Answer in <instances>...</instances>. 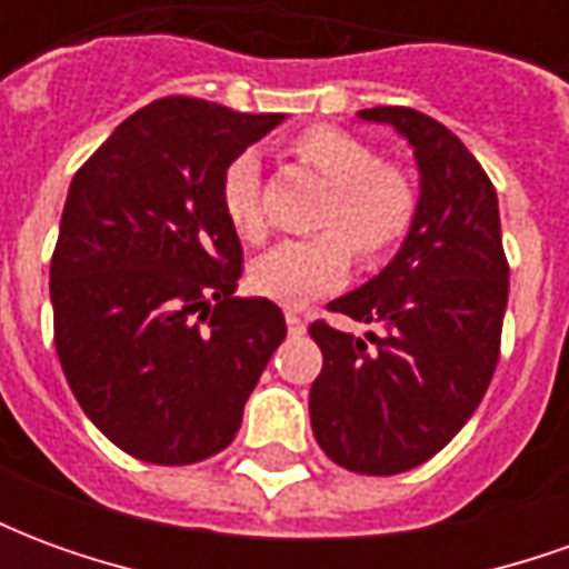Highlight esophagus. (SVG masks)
<instances>
[{"mask_svg":"<svg viewBox=\"0 0 569 569\" xmlns=\"http://www.w3.org/2000/svg\"><path fill=\"white\" fill-rule=\"evenodd\" d=\"M286 329H289V335H292V338H298V335L308 332V322L301 320L298 313H292V310H286Z\"/></svg>","mask_w":569,"mask_h":569,"instance_id":"esophagus-1","label":"esophagus"}]
</instances>
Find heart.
<instances>
[{"mask_svg":"<svg viewBox=\"0 0 569 569\" xmlns=\"http://www.w3.org/2000/svg\"><path fill=\"white\" fill-rule=\"evenodd\" d=\"M296 154L332 186L322 212L326 234L283 240L252 261L249 283L280 305L341 286L350 273V247L362 261H378L408 234L418 198L399 167L378 163V154L357 137L335 128H313L296 140ZM222 207L228 222L249 240L264 234L261 173L256 151H243L224 167Z\"/></svg>","mask_w":569,"mask_h":569,"instance_id":"heart-1","label":"heart"}]
</instances>
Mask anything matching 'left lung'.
<instances>
[{"mask_svg": "<svg viewBox=\"0 0 569 569\" xmlns=\"http://www.w3.org/2000/svg\"><path fill=\"white\" fill-rule=\"evenodd\" d=\"M357 116L408 140L420 173L418 210L390 264L329 301L335 313L381 332L357 338L329 322L310 326L322 350L310 427L338 466L396 476L439 453L488 390L500 359L509 264L497 191L451 130L406 106Z\"/></svg>", "mask_w": 569, "mask_h": 569, "instance_id": "obj_1", "label": "left lung"}]
</instances>
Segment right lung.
Masks as SVG:
<instances>
[{"mask_svg":"<svg viewBox=\"0 0 569 569\" xmlns=\"http://www.w3.org/2000/svg\"><path fill=\"white\" fill-rule=\"evenodd\" d=\"M286 116L154 100L72 176L51 259L54 345L81 411L137 460L188 466L231 445L286 338L268 298H234L243 249L224 167Z\"/></svg>","mask_w":569,"mask_h":569,"instance_id":"1","label":"right lung"}]
</instances>
